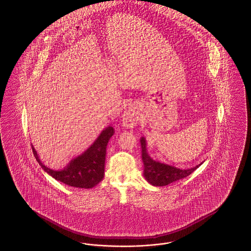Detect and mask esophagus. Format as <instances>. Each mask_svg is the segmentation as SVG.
Returning a JSON list of instances; mask_svg holds the SVG:
<instances>
[{"label": "esophagus", "mask_w": 251, "mask_h": 251, "mask_svg": "<svg viewBox=\"0 0 251 251\" xmlns=\"http://www.w3.org/2000/svg\"><path fill=\"white\" fill-rule=\"evenodd\" d=\"M122 125L127 129H132L138 124V117L133 107H129L124 111L122 117Z\"/></svg>", "instance_id": "1"}]
</instances>
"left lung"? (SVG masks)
Here are the masks:
<instances>
[{
  "label": "left lung",
  "instance_id": "left-lung-1",
  "mask_svg": "<svg viewBox=\"0 0 251 251\" xmlns=\"http://www.w3.org/2000/svg\"><path fill=\"white\" fill-rule=\"evenodd\" d=\"M142 146V158L144 162V176L145 179L152 186L163 187L170 183L175 182L179 179L190 175L194 170H196L202 163L199 164L196 167L189 169H180L177 167H172L164 163L152 159L147 152L146 149V140L145 137L140 139Z\"/></svg>",
  "mask_w": 251,
  "mask_h": 251
}]
</instances>
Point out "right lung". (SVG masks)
<instances>
[{
  "mask_svg": "<svg viewBox=\"0 0 251 251\" xmlns=\"http://www.w3.org/2000/svg\"><path fill=\"white\" fill-rule=\"evenodd\" d=\"M113 134V127H106L86 151L74 158L61 170H53L43 165L34 146H31L38 164L49 175L71 187L91 189L104 177L106 145Z\"/></svg>",
  "mask_w": 251,
  "mask_h": 251,
  "instance_id": "obj_1",
  "label": "right lung"
}]
</instances>
